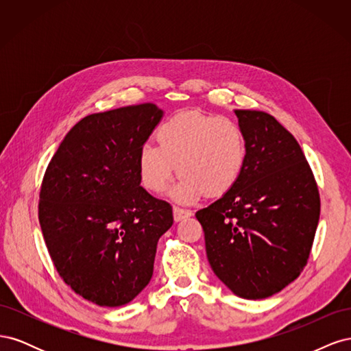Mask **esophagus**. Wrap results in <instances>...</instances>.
Here are the masks:
<instances>
[{"instance_id": "obj_1", "label": "esophagus", "mask_w": 351, "mask_h": 351, "mask_svg": "<svg viewBox=\"0 0 351 351\" xmlns=\"http://www.w3.org/2000/svg\"><path fill=\"white\" fill-rule=\"evenodd\" d=\"M173 214H174V221L178 222L182 219H186L189 217H192V210H187V209H183V208H178V206H174L173 208Z\"/></svg>"}]
</instances>
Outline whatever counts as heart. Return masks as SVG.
Instances as JSON below:
<instances>
[{
  "mask_svg": "<svg viewBox=\"0 0 351 351\" xmlns=\"http://www.w3.org/2000/svg\"><path fill=\"white\" fill-rule=\"evenodd\" d=\"M158 145L146 143L137 154L142 186L162 193L177 174L171 190L180 204H192L205 193L226 195L234 187L246 161V139L237 121L224 115L184 111L159 125Z\"/></svg>",
  "mask_w": 351,
  "mask_h": 351,
  "instance_id": "b5f03b06",
  "label": "heart"
}]
</instances>
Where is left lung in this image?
<instances>
[{
    "instance_id": "left-lung-1",
    "label": "left lung",
    "mask_w": 351,
    "mask_h": 351,
    "mask_svg": "<svg viewBox=\"0 0 351 351\" xmlns=\"http://www.w3.org/2000/svg\"><path fill=\"white\" fill-rule=\"evenodd\" d=\"M246 161L230 192L196 212L212 271L239 297L267 299L309 259L321 200L294 136L263 111L236 110Z\"/></svg>"
}]
</instances>
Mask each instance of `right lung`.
Listing matches in <instances>:
<instances>
[{
  "instance_id": "add662e5",
  "label": "right lung",
  "mask_w": 351,
  "mask_h": 351,
  "mask_svg": "<svg viewBox=\"0 0 351 351\" xmlns=\"http://www.w3.org/2000/svg\"><path fill=\"white\" fill-rule=\"evenodd\" d=\"M164 111L141 104L82 119L42 180L39 224L60 277L98 306L132 302L149 284L173 208L141 186L137 154Z\"/></svg>"
}]
</instances>
